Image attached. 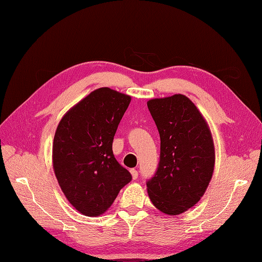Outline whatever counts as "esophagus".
Listing matches in <instances>:
<instances>
[{"label":"esophagus","instance_id":"esophagus-1","mask_svg":"<svg viewBox=\"0 0 262 262\" xmlns=\"http://www.w3.org/2000/svg\"><path fill=\"white\" fill-rule=\"evenodd\" d=\"M130 174H132L133 179H134V180L138 178V172H137L136 169H130Z\"/></svg>","mask_w":262,"mask_h":262}]
</instances>
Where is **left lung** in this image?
<instances>
[{"mask_svg":"<svg viewBox=\"0 0 262 262\" xmlns=\"http://www.w3.org/2000/svg\"><path fill=\"white\" fill-rule=\"evenodd\" d=\"M161 138L160 162L146 182L159 210L179 215L203 197L215 164L213 137L196 105L183 94L147 102Z\"/></svg>","mask_w":262,"mask_h":262,"instance_id":"8db88e82","label":"left lung"}]
</instances>
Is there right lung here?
I'll list each match as a JSON object with an SVG mask.
<instances>
[{"label": "right lung", "instance_id": "1", "mask_svg": "<svg viewBox=\"0 0 262 262\" xmlns=\"http://www.w3.org/2000/svg\"><path fill=\"white\" fill-rule=\"evenodd\" d=\"M129 102L127 94L100 88L71 108L57 126L55 176L65 197L83 215L103 214L132 180L113 152L114 136Z\"/></svg>", "mask_w": 262, "mask_h": 262}]
</instances>
